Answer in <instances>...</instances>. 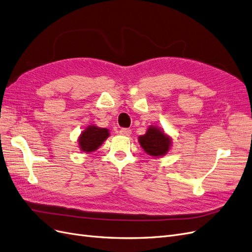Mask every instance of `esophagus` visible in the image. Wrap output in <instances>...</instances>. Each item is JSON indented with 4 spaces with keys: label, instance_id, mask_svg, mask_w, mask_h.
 Wrapping results in <instances>:
<instances>
[{
    "label": "esophagus",
    "instance_id": "34e87169",
    "mask_svg": "<svg viewBox=\"0 0 252 252\" xmlns=\"http://www.w3.org/2000/svg\"><path fill=\"white\" fill-rule=\"evenodd\" d=\"M119 133H120V135H123V136H129V135L132 134V129H129V128H120Z\"/></svg>",
    "mask_w": 252,
    "mask_h": 252
}]
</instances>
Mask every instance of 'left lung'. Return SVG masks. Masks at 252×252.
<instances>
[{"mask_svg": "<svg viewBox=\"0 0 252 252\" xmlns=\"http://www.w3.org/2000/svg\"><path fill=\"white\" fill-rule=\"evenodd\" d=\"M142 149L153 157L164 156L170 149L172 139L157 126H150L147 133L138 138Z\"/></svg>", "mask_w": 252, "mask_h": 252, "instance_id": "1", "label": "left lung"}]
</instances>
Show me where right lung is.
I'll list each match as a JSON object with an SVG mask.
<instances>
[{"label": "right lung", "instance_id": "1", "mask_svg": "<svg viewBox=\"0 0 252 252\" xmlns=\"http://www.w3.org/2000/svg\"><path fill=\"white\" fill-rule=\"evenodd\" d=\"M110 133L108 128L98 127L96 126H89L78 138L79 149L91 153L98 149L102 142L109 137Z\"/></svg>", "mask_w": 252, "mask_h": 252}]
</instances>
